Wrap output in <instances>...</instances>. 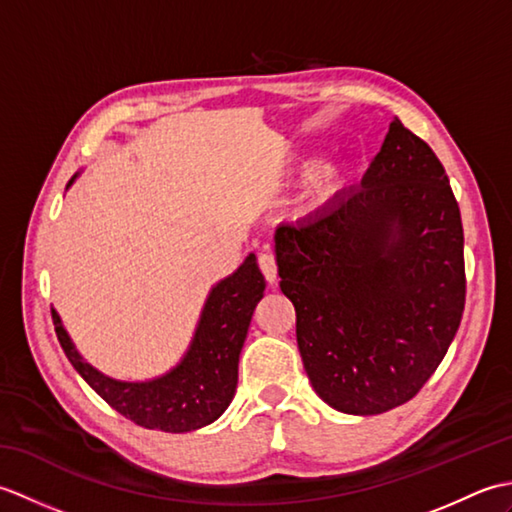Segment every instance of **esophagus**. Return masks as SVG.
Segmentation results:
<instances>
[{
  "mask_svg": "<svg viewBox=\"0 0 512 512\" xmlns=\"http://www.w3.org/2000/svg\"><path fill=\"white\" fill-rule=\"evenodd\" d=\"M259 268H262V273H264L268 284H275V281H277V262H275L273 253L259 255Z\"/></svg>",
  "mask_w": 512,
  "mask_h": 512,
  "instance_id": "1",
  "label": "esophagus"
}]
</instances>
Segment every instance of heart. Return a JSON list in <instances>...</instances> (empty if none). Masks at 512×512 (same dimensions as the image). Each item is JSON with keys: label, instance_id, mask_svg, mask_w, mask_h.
Here are the masks:
<instances>
[{"label": "heart", "instance_id": "b5f03b06", "mask_svg": "<svg viewBox=\"0 0 512 512\" xmlns=\"http://www.w3.org/2000/svg\"><path fill=\"white\" fill-rule=\"evenodd\" d=\"M341 182V171L334 165H321L314 169L310 176V191L317 200H325L328 195L334 193V189L339 187Z\"/></svg>", "mask_w": 512, "mask_h": 512}]
</instances>
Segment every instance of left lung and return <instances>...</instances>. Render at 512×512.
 <instances>
[{"label": "left lung", "instance_id": "8db88e82", "mask_svg": "<svg viewBox=\"0 0 512 512\" xmlns=\"http://www.w3.org/2000/svg\"><path fill=\"white\" fill-rule=\"evenodd\" d=\"M279 288L319 398L374 416L418 394L460 328V206L442 162L398 118L358 187L275 231Z\"/></svg>", "mask_w": 512, "mask_h": 512}]
</instances>
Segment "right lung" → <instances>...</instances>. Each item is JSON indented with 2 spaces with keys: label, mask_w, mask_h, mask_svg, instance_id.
Masks as SVG:
<instances>
[{
  "label": "right lung",
  "mask_w": 512,
  "mask_h": 512,
  "mask_svg": "<svg viewBox=\"0 0 512 512\" xmlns=\"http://www.w3.org/2000/svg\"><path fill=\"white\" fill-rule=\"evenodd\" d=\"M264 290V275L250 253L233 275L211 288L182 361L171 372L140 383L110 378L85 361L54 308L52 323L72 367L107 405L145 429L184 433L206 427L231 405L239 352Z\"/></svg>",
  "instance_id": "right-lung-1"
}]
</instances>
